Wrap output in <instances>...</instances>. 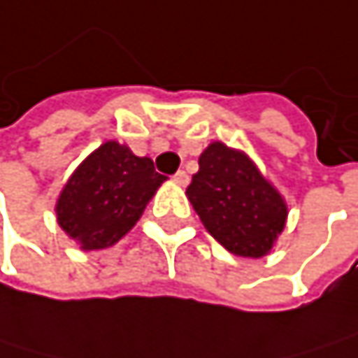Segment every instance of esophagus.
I'll use <instances>...</instances> for the list:
<instances>
[{
  "label": "esophagus",
  "instance_id": "34e87169",
  "mask_svg": "<svg viewBox=\"0 0 358 358\" xmlns=\"http://www.w3.org/2000/svg\"><path fill=\"white\" fill-rule=\"evenodd\" d=\"M173 180L180 185V187H187L189 185V173L185 171V169H180V171H176L173 173Z\"/></svg>",
  "mask_w": 358,
  "mask_h": 358
}]
</instances>
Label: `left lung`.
<instances>
[{"mask_svg":"<svg viewBox=\"0 0 358 358\" xmlns=\"http://www.w3.org/2000/svg\"><path fill=\"white\" fill-rule=\"evenodd\" d=\"M187 195L210 236L238 257L267 255L287 222L278 191L246 155L222 142L201 152Z\"/></svg>","mask_w":358,"mask_h":358,"instance_id":"obj_1","label":"left lung"}]
</instances>
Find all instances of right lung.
<instances>
[{
	"mask_svg": "<svg viewBox=\"0 0 358 358\" xmlns=\"http://www.w3.org/2000/svg\"><path fill=\"white\" fill-rule=\"evenodd\" d=\"M163 180L148 157L106 142L67 180L57 201V220L83 250L108 248L140 220Z\"/></svg>",
	"mask_w": 358,
	"mask_h": 358,
	"instance_id": "add662e5",
	"label": "right lung"
}]
</instances>
